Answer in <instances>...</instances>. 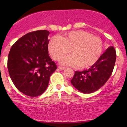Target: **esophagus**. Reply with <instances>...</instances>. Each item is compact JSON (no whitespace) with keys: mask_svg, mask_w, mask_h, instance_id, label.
<instances>
[{"mask_svg":"<svg viewBox=\"0 0 127 127\" xmlns=\"http://www.w3.org/2000/svg\"><path fill=\"white\" fill-rule=\"evenodd\" d=\"M58 68L60 69V70H64V69H65V67H61V66H58Z\"/></svg>","mask_w":127,"mask_h":127,"instance_id":"34e87169","label":"esophagus"}]
</instances>
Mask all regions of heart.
Instances as JSON below:
<instances>
[{
	"instance_id": "heart-1",
	"label": "heart",
	"mask_w": 127,
	"mask_h": 127,
	"mask_svg": "<svg viewBox=\"0 0 127 127\" xmlns=\"http://www.w3.org/2000/svg\"><path fill=\"white\" fill-rule=\"evenodd\" d=\"M50 55L59 60L70 52L72 55L60 60L63 65L88 67L98 61L101 56L103 44L99 38L83 31H73L64 35L54 36L48 46Z\"/></svg>"
}]
</instances>
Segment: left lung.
<instances>
[{
    "label": "left lung",
    "mask_w": 127,
    "mask_h": 127,
    "mask_svg": "<svg viewBox=\"0 0 127 127\" xmlns=\"http://www.w3.org/2000/svg\"><path fill=\"white\" fill-rule=\"evenodd\" d=\"M116 60V50L113 46L109 47L89 69L82 72L76 71L71 83L76 89L84 94L97 91L110 77Z\"/></svg>",
    "instance_id": "obj_1"
}]
</instances>
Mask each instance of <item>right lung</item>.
Listing matches in <instances>:
<instances>
[{
    "label": "right lung",
    "instance_id": "obj_1",
    "mask_svg": "<svg viewBox=\"0 0 127 127\" xmlns=\"http://www.w3.org/2000/svg\"><path fill=\"white\" fill-rule=\"evenodd\" d=\"M49 31L29 32L19 39L8 54L7 67L12 81L20 92L34 97L47 88L57 65L48 55Z\"/></svg>",
    "mask_w": 127,
    "mask_h": 127
}]
</instances>
